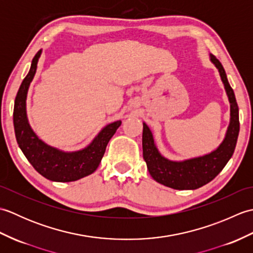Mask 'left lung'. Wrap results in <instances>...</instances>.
<instances>
[{"label": "left lung", "instance_id": "left-lung-1", "mask_svg": "<svg viewBox=\"0 0 253 253\" xmlns=\"http://www.w3.org/2000/svg\"><path fill=\"white\" fill-rule=\"evenodd\" d=\"M211 61L215 64L221 75L222 82L226 89L230 102V124L226 137L215 151L204 157L184 161L171 162L163 158L154 146L152 133L149 127L143 123L142 131V153L147 163L149 173L160 184L177 190L198 189L221 173L224 166L235 151L239 133V113L236 102L234 90L228 84L225 69L217 58L211 54Z\"/></svg>", "mask_w": 253, "mask_h": 253}]
</instances>
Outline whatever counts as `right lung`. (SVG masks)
Wrapping results in <instances>:
<instances>
[{
	"instance_id": "add662e5",
	"label": "right lung",
	"mask_w": 253,
	"mask_h": 253,
	"mask_svg": "<svg viewBox=\"0 0 253 253\" xmlns=\"http://www.w3.org/2000/svg\"><path fill=\"white\" fill-rule=\"evenodd\" d=\"M40 54L41 51H38L15 99L13 121L16 140L27 160L40 175L53 181H75L92 174L98 169L107 143L121 126L122 121L103 128L92 143L82 151L64 153L42 142L32 131L26 114L27 91L36 74Z\"/></svg>"
}]
</instances>
